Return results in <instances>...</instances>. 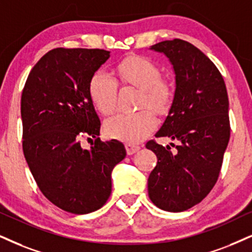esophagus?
<instances>
[{"instance_id":"obj_1","label":"esophagus","mask_w":252,"mask_h":252,"mask_svg":"<svg viewBox=\"0 0 252 252\" xmlns=\"http://www.w3.org/2000/svg\"><path fill=\"white\" fill-rule=\"evenodd\" d=\"M125 147H126L127 154H128V155L134 154V153H136V152H138L139 150H140V147H139V146H135V145H132V144H126Z\"/></svg>"}]
</instances>
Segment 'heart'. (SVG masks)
Here are the masks:
<instances>
[{
  "label": "heart",
  "mask_w": 252,
  "mask_h": 252,
  "mask_svg": "<svg viewBox=\"0 0 252 252\" xmlns=\"http://www.w3.org/2000/svg\"><path fill=\"white\" fill-rule=\"evenodd\" d=\"M117 72L123 82L142 89L141 106H151L158 112L166 111L172 102L173 91L161 79V71L153 62L133 57L118 64ZM90 97L94 106L106 114L114 110L118 100V82L106 69H99L89 83ZM158 119L150 108L138 112H117L104 123L105 133L112 139L136 144L157 128Z\"/></svg>",
  "instance_id": "heart-1"
}]
</instances>
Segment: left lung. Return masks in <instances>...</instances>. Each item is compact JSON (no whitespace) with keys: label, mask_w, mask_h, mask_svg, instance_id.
<instances>
[{"label":"left lung","mask_w":252,"mask_h":252,"mask_svg":"<svg viewBox=\"0 0 252 252\" xmlns=\"http://www.w3.org/2000/svg\"><path fill=\"white\" fill-rule=\"evenodd\" d=\"M168 58L175 73V92L168 116L155 134L178 145L154 140L158 163L148 178V196L157 207L179 213L200 203L219 179L230 138L229 99L221 72L196 46L182 39L151 46Z\"/></svg>","instance_id":"1"}]
</instances>
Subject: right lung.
<instances>
[{
    "instance_id": "right-lung-1",
    "label": "right lung",
    "mask_w": 252,
    "mask_h": 252,
    "mask_svg": "<svg viewBox=\"0 0 252 252\" xmlns=\"http://www.w3.org/2000/svg\"><path fill=\"white\" fill-rule=\"evenodd\" d=\"M108 58L101 49H54L32 67L22 92L24 158L43 195L67 213L104 206L112 170L126 157L121 142L98 138L100 120L89 92ZM84 136L96 138L90 151L80 146Z\"/></svg>"
}]
</instances>
